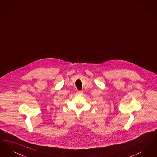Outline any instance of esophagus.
Returning <instances> with one entry per match:
<instances>
[{"mask_svg":"<svg viewBox=\"0 0 157 157\" xmlns=\"http://www.w3.org/2000/svg\"><path fill=\"white\" fill-rule=\"evenodd\" d=\"M77 93L78 94H83V91H78L77 92Z\"/></svg>","mask_w":157,"mask_h":157,"instance_id":"esophagus-1","label":"esophagus"}]
</instances>
